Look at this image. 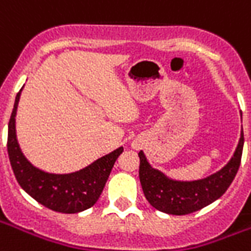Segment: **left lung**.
<instances>
[{"label": "left lung", "instance_id": "8db88e82", "mask_svg": "<svg viewBox=\"0 0 251 251\" xmlns=\"http://www.w3.org/2000/svg\"><path fill=\"white\" fill-rule=\"evenodd\" d=\"M242 118V113H241ZM243 130L230 161L215 174L199 180H176L153 168L145 153L140 152V181L147 200L156 210L171 215H187L201 210L225 194L241 164Z\"/></svg>", "mask_w": 251, "mask_h": 251}]
</instances>
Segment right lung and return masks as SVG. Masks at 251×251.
Wrapping results in <instances>:
<instances>
[{
	"label": "right lung",
	"mask_w": 251,
	"mask_h": 251,
	"mask_svg": "<svg viewBox=\"0 0 251 251\" xmlns=\"http://www.w3.org/2000/svg\"><path fill=\"white\" fill-rule=\"evenodd\" d=\"M21 91L23 88L16 95L8 125L9 160L19 184L40 204L57 212L76 214L93 207L102 194L115 160L124 152V148L120 147L72 174H50L39 169L25 157L17 141L16 114Z\"/></svg>",
	"instance_id": "right-lung-1"
}]
</instances>
